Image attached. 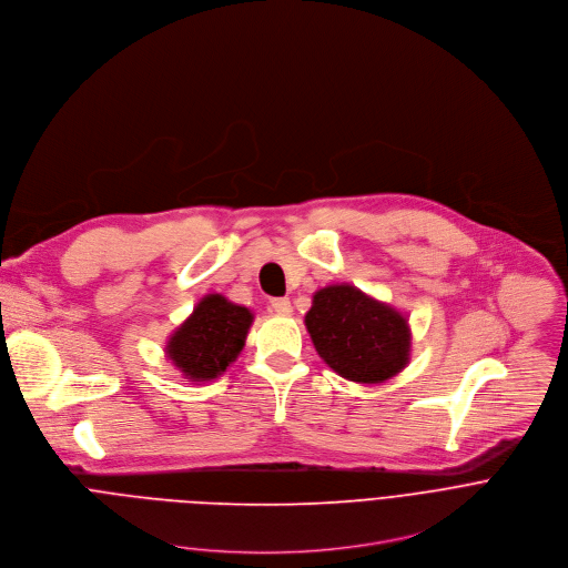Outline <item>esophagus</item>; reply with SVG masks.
Here are the masks:
<instances>
[{
  "instance_id": "1",
  "label": "esophagus",
  "mask_w": 568,
  "mask_h": 568,
  "mask_svg": "<svg viewBox=\"0 0 568 568\" xmlns=\"http://www.w3.org/2000/svg\"><path fill=\"white\" fill-rule=\"evenodd\" d=\"M293 306H291V300L288 297H275L271 300V313H277V315H291Z\"/></svg>"
}]
</instances>
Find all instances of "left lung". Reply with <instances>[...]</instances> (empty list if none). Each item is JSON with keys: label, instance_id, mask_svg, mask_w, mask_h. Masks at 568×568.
Here are the masks:
<instances>
[{"label": "left lung", "instance_id": "left-lung-1", "mask_svg": "<svg viewBox=\"0 0 568 568\" xmlns=\"http://www.w3.org/2000/svg\"><path fill=\"white\" fill-rule=\"evenodd\" d=\"M304 322L320 358L347 381L376 385L409 363L407 317L352 284L320 288Z\"/></svg>", "mask_w": 568, "mask_h": 568}]
</instances>
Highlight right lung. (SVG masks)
Instances as JSON below:
<instances>
[{
  "label": "right lung",
  "instance_id": "obj_1",
  "mask_svg": "<svg viewBox=\"0 0 568 568\" xmlns=\"http://www.w3.org/2000/svg\"><path fill=\"white\" fill-rule=\"evenodd\" d=\"M253 313L219 293L205 295L170 335L165 354L192 383L219 378L244 349Z\"/></svg>",
  "mask_w": 568,
  "mask_h": 568
}]
</instances>
